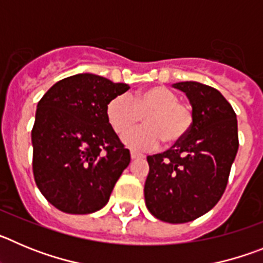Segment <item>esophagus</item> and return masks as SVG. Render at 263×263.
<instances>
[{
	"label": "esophagus",
	"instance_id": "34e87169",
	"mask_svg": "<svg viewBox=\"0 0 263 263\" xmlns=\"http://www.w3.org/2000/svg\"><path fill=\"white\" fill-rule=\"evenodd\" d=\"M130 157H132V159H141V158H143V155L138 154V153L132 152V153H130Z\"/></svg>",
	"mask_w": 263,
	"mask_h": 263
}]
</instances>
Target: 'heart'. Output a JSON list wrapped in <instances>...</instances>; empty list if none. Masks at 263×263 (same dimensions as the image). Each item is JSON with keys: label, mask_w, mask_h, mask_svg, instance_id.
I'll list each match as a JSON object with an SVG mask.
<instances>
[{"label": "heart", "mask_w": 263, "mask_h": 263, "mask_svg": "<svg viewBox=\"0 0 263 263\" xmlns=\"http://www.w3.org/2000/svg\"><path fill=\"white\" fill-rule=\"evenodd\" d=\"M144 116L143 127L122 136V142L136 152H150L163 141L174 146L187 136L194 122L192 109L179 103V97L164 87H152L136 92L132 96L120 95L110 100L106 116L117 134L139 122Z\"/></svg>", "instance_id": "heart-1"}]
</instances>
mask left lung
I'll list each match as a JSON object with an SVG mask.
<instances>
[{"instance_id":"left-lung-1","label":"left lung","mask_w":263,"mask_h":263,"mask_svg":"<svg viewBox=\"0 0 263 263\" xmlns=\"http://www.w3.org/2000/svg\"><path fill=\"white\" fill-rule=\"evenodd\" d=\"M184 92L194 122L184 139L148 155L145 201L162 221L182 224L210 212L221 199L238 150L237 117L217 89L197 81L173 84Z\"/></svg>"}]
</instances>
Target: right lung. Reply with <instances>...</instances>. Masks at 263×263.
<instances>
[{
  "label": "right lung",
  "mask_w": 263,
  "mask_h": 263,
  "mask_svg": "<svg viewBox=\"0 0 263 263\" xmlns=\"http://www.w3.org/2000/svg\"><path fill=\"white\" fill-rule=\"evenodd\" d=\"M93 73L53 84L36 106L32 173L42 195L62 212L88 215L110 197L130 153L110 126L106 106L129 89Z\"/></svg>",
  "instance_id": "right-lung-1"
}]
</instances>
